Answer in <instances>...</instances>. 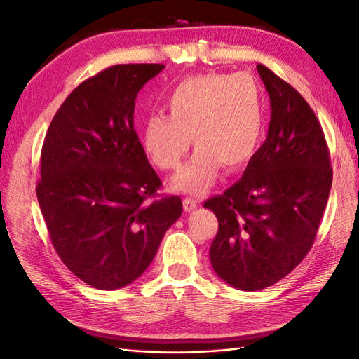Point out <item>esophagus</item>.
<instances>
[{
  "label": "esophagus",
  "instance_id": "esophagus-1",
  "mask_svg": "<svg viewBox=\"0 0 359 359\" xmlns=\"http://www.w3.org/2000/svg\"><path fill=\"white\" fill-rule=\"evenodd\" d=\"M182 204H184L186 212H192L194 209H196V207H198V201L194 200V198H184V200H182Z\"/></svg>",
  "mask_w": 359,
  "mask_h": 359
}]
</instances>
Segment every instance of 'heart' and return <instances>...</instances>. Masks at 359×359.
<instances>
[{
    "label": "heart",
    "mask_w": 359,
    "mask_h": 359,
    "mask_svg": "<svg viewBox=\"0 0 359 359\" xmlns=\"http://www.w3.org/2000/svg\"><path fill=\"white\" fill-rule=\"evenodd\" d=\"M169 115H149L141 146L159 170L177 169L190 147L195 155L175 175L170 186L201 195L218 177L219 167L241 169L257 154L264 130V102L249 74H207L182 79L165 98Z\"/></svg>",
    "instance_id": "1"
}]
</instances>
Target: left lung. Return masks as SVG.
<instances>
[{
  "label": "left lung",
  "mask_w": 359,
  "mask_h": 359,
  "mask_svg": "<svg viewBox=\"0 0 359 359\" xmlns=\"http://www.w3.org/2000/svg\"><path fill=\"white\" fill-rule=\"evenodd\" d=\"M267 138L240 181L204 207L218 218L210 262L222 281L255 292L287 276L312 249L332 187L330 155L307 101L266 66Z\"/></svg>",
  "instance_id": "left-lung-1"
}]
</instances>
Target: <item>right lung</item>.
Instances as JSON below:
<instances>
[{"label":"right lung","mask_w":359,"mask_h":359,"mask_svg":"<svg viewBox=\"0 0 359 359\" xmlns=\"http://www.w3.org/2000/svg\"><path fill=\"white\" fill-rule=\"evenodd\" d=\"M163 69H104L69 95L46 133L38 203L58 257L95 289L140 278L181 217L180 196L149 201L161 180L133 129L138 92Z\"/></svg>","instance_id":"add662e5"}]
</instances>
